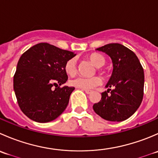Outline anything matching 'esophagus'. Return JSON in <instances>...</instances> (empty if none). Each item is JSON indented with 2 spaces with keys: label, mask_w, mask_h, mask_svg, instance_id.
<instances>
[{
  "label": "esophagus",
  "mask_w": 158,
  "mask_h": 158,
  "mask_svg": "<svg viewBox=\"0 0 158 158\" xmlns=\"http://www.w3.org/2000/svg\"><path fill=\"white\" fill-rule=\"evenodd\" d=\"M84 91H85V93H86V94H90L91 92H92V90H89V89H85V90H84Z\"/></svg>",
  "instance_id": "obj_1"
}]
</instances>
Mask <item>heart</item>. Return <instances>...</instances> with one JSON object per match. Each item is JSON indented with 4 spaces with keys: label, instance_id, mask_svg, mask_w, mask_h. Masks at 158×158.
I'll return each mask as SVG.
<instances>
[{
    "label": "heart",
    "instance_id": "obj_1",
    "mask_svg": "<svg viewBox=\"0 0 158 158\" xmlns=\"http://www.w3.org/2000/svg\"><path fill=\"white\" fill-rule=\"evenodd\" d=\"M91 63L96 67L100 68L106 64V59L103 56L98 53H92L88 56ZM65 72L69 76H73L76 73V65L75 59H70L66 63L64 66ZM72 86L80 89H90L100 85L102 79L98 76L91 78L76 77L69 82Z\"/></svg>",
    "mask_w": 158,
    "mask_h": 158
}]
</instances>
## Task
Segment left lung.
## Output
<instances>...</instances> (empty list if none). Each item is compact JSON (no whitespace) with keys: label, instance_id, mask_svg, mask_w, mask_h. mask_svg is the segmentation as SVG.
<instances>
[{"label":"left lung","instance_id":"1","mask_svg":"<svg viewBox=\"0 0 158 158\" xmlns=\"http://www.w3.org/2000/svg\"><path fill=\"white\" fill-rule=\"evenodd\" d=\"M109 56L113 71L102 93L101 100L93 105V110L103 119L122 122L139 108L144 95V74L134 52L120 44H109L97 48ZM112 87L113 89H110Z\"/></svg>","mask_w":158,"mask_h":158}]
</instances>
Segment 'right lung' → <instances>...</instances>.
I'll return each instance as SVG.
<instances>
[{"label":"right lung","mask_w":158,"mask_h":158,"mask_svg":"<svg viewBox=\"0 0 158 158\" xmlns=\"http://www.w3.org/2000/svg\"><path fill=\"white\" fill-rule=\"evenodd\" d=\"M76 55L47 43L36 44L22 54L14 76V89L20 109L31 120L51 122L66 109L75 88L60 85L68 79L65 64Z\"/></svg>","instance_id":"obj_1"}]
</instances>
